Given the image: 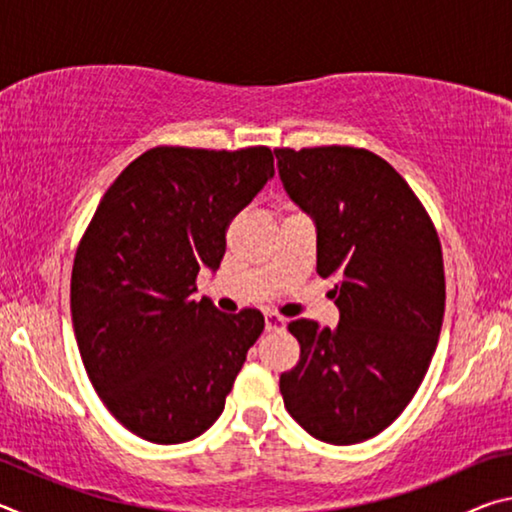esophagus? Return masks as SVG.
I'll return each mask as SVG.
<instances>
[{
  "label": "esophagus",
  "instance_id": "obj_1",
  "mask_svg": "<svg viewBox=\"0 0 512 512\" xmlns=\"http://www.w3.org/2000/svg\"><path fill=\"white\" fill-rule=\"evenodd\" d=\"M264 323L268 332H277V329H284V323H287V320H284L280 314L268 311V314H264Z\"/></svg>",
  "mask_w": 512,
  "mask_h": 512
}]
</instances>
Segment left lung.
<instances>
[{
  "instance_id": "obj_1",
  "label": "left lung",
  "mask_w": 512,
  "mask_h": 512,
  "mask_svg": "<svg viewBox=\"0 0 512 512\" xmlns=\"http://www.w3.org/2000/svg\"><path fill=\"white\" fill-rule=\"evenodd\" d=\"M284 189L316 225V271L334 277L339 325L298 318L284 406L329 445L384 431L427 375L445 316L440 241L418 196L366 149H277Z\"/></svg>"
}]
</instances>
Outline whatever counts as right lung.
I'll return each mask as SVG.
<instances>
[{
	"instance_id": "add662e5",
	"label": "right lung",
	"mask_w": 512,
	"mask_h": 512,
	"mask_svg": "<svg viewBox=\"0 0 512 512\" xmlns=\"http://www.w3.org/2000/svg\"><path fill=\"white\" fill-rule=\"evenodd\" d=\"M266 146H158L119 173L76 250L72 323L94 391L155 445L201 436L223 413L264 332L257 309L223 314L194 300L216 271L225 228L273 178Z\"/></svg>"
}]
</instances>
